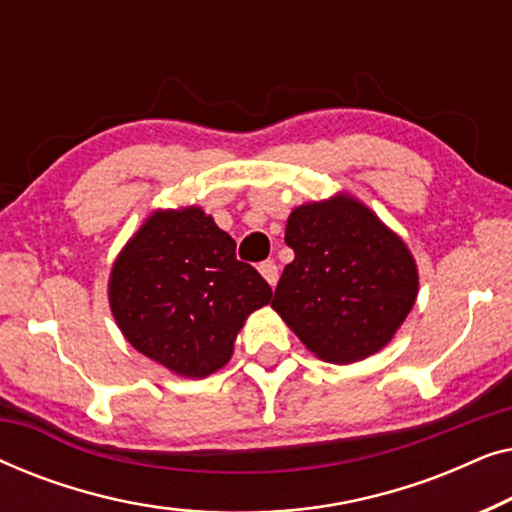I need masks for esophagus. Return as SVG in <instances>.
Here are the masks:
<instances>
[{"instance_id": "obj_1", "label": "esophagus", "mask_w": 512, "mask_h": 512, "mask_svg": "<svg viewBox=\"0 0 512 512\" xmlns=\"http://www.w3.org/2000/svg\"><path fill=\"white\" fill-rule=\"evenodd\" d=\"M258 272H261L263 279H265V282H268L270 286L277 284L279 270H277V263H275V261H263V263H258Z\"/></svg>"}]
</instances>
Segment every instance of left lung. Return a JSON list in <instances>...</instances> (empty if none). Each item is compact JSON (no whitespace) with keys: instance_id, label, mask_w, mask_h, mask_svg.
I'll use <instances>...</instances> for the list:
<instances>
[{"instance_id":"1","label":"left lung","mask_w":512,"mask_h":512,"mask_svg":"<svg viewBox=\"0 0 512 512\" xmlns=\"http://www.w3.org/2000/svg\"><path fill=\"white\" fill-rule=\"evenodd\" d=\"M284 240L296 258L272 307L310 352L352 363L394 338L415 305L417 268L368 207L342 195L303 205L291 212Z\"/></svg>"}]
</instances>
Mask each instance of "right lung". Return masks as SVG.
Returning <instances> with one entry per match:
<instances>
[{
	"label": "right lung",
	"mask_w": 512,
	"mask_h": 512,
	"mask_svg": "<svg viewBox=\"0 0 512 512\" xmlns=\"http://www.w3.org/2000/svg\"><path fill=\"white\" fill-rule=\"evenodd\" d=\"M272 289L235 240L198 207L156 212L111 270L109 303L137 352L172 373L205 377L226 366L244 319Z\"/></svg>",
	"instance_id": "obj_1"
}]
</instances>
